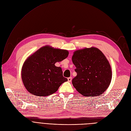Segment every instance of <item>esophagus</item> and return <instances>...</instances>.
<instances>
[{
  "mask_svg": "<svg viewBox=\"0 0 131 131\" xmlns=\"http://www.w3.org/2000/svg\"><path fill=\"white\" fill-rule=\"evenodd\" d=\"M72 80V78L71 77H69L68 78V82H71Z\"/></svg>",
  "mask_w": 131,
  "mask_h": 131,
  "instance_id": "esophagus-1",
  "label": "esophagus"
}]
</instances>
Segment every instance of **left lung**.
<instances>
[{"label":"left lung","mask_w":131,"mask_h":131,"mask_svg":"<svg viewBox=\"0 0 131 131\" xmlns=\"http://www.w3.org/2000/svg\"><path fill=\"white\" fill-rule=\"evenodd\" d=\"M77 73L73 87L85 97L101 95L108 88L112 78L111 66L103 53L95 47L76 50L72 57Z\"/></svg>","instance_id":"8db88e82"}]
</instances>
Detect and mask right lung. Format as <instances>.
Masks as SVG:
<instances>
[{"label": "right lung", "instance_id": "1", "mask_svg": "<svg viewBox=\"0 0 131 131\" xmlns=\"http://www.w3.org/2000/svg\"><path fill=\"white\" fill-rule=\"evenodd\" d=\"M68 50L45 45L29 56L23 65L21 77L29 93L39 97L48 96L67 81L61 67L55 66L68 57Z\"/></svg>", "mask_w": 131, "mask_h": 131}]
</instances>
